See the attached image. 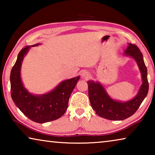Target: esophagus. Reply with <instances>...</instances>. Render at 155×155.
I'll return each instance as SVG.
<instances>
[{
	"label": "esophagus",
	"instance_id": "esophagus-1",
	"mask_svg": "<svg viewBox=\"0 0 155 155\" xmlns=\"http://www.w3.org/2000/svg\"><path fill=\"white\" fill-rule=\"evenodd\" d=\"M90 74L87 72V71H84L82 72V77L83 78H85V79H87V78H88L89 77H90Z\"/></svg>",
	"mask_w": 155,
	"mask_h": 155
}]
</instances>
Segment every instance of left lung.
<instances>
[{
    "instance_id": "obj_1",
    "label": "left lung",
    "mask_w": 155,
    "mask_h": 155,
    "mask_svg": "<svg viewBox=\"0 0 155 155\" xmlns=\"http://www.w3.org/2000/svg\"><path fill=\"white\" fill-rule=\"evenodd\" d=\"M124 54L135 60L141 74L142 84L135 98L127 102L115 101L108 95L101 83L87 81L88 95L91 107L97 115L107 120H123L130 117L138 109L148 92L147 68L140 50L135 44H128Z\"/></svg>"
}]
</instances>
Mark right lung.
I'll list each match as a JSON object with an SVG mask.
<instances>
[{"label":"right lung","instance_id":"right-lung-1","mask_svg":"<svg viewBox=\"0 0 155 155\" xmlns=\"http://www.w3.org/2000/svg\"><path fill=\"white\" fill-rule=\"evenodd\" d=\"M27 46L18 53L10 74L11 96L16 107L28 118L38 123H45L61 117L68 109V101L80 76L62 81L50 92L34 95L28 92L21 80L20 70L24 57L31 47Z\"/></svg>","mask_w":155,"mask_h":155}]
</instances>
